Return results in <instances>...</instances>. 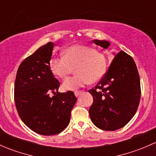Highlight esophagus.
<instances>
[{
    "mask_svg": "<svg viewBox=\"0 0 156 156\" xmlns=\"http://www.w3.org/2000/svg\"><path fill=\"white\" fill-rule=\"evenodd\" d=\"M81 91H75V97H78V96L80 95V94H81Z\"/></svg>",
    "mask_w": 156,
    "mask_h": 156,
    "instance_id": "obj_1",
    "label": "esophagus"
}]
</instances>
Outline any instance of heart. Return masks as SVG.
I'll return each instance as SVG.
<instances>
[{
  "instance_id": "1",
  "label": "heart",
  "mask_w": 156,
  "mask_h": 156,
  "mask_svg": "<svg viewBox=\"0 0 156 156\" xmlns=\"http://www.w3.org/2000/svg\"><path fill=\"white\" fill-rule=\"evenodd\" d=\"M50 67L52 72L61 79H66L76 67L77 75L62 84L66 90H76L90 81L96 83L104 77L107 71V59L95 48L73 45L66 49L64 56L52 58Z\"/></svg>"
}]
</instances>
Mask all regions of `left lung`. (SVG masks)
<instances>
[{"instance_id":"8db88e82","label":"left lung","mask_w":156,"mask_h":156,"mask_svg":"<svg viewBox=\"0 0 156 156\" xmlns=\"http://www.w3.org/2000/svg\"><path fill=\"white\" fill-rule=\"evenodd\" d=\"M93 42L105 49L109 46L105 41ZM88 92L94 98L89 114L96 126L109 131L125 126L136 113L141 95L139 73L133 58L122 50L119 52L104 77Z\"/></svg>"}]
</instances>
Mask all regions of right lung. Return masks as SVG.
I'll return each mask as SVG.
<instances>
[{
  "label": "right lung",
  "instance_id": "right-lung-1",
  "mask_svg": "<svg viewBox=\"0 0 156 156\" xmlns=\"http://www.w3.org/2000/svg\"><path fill=\"white\" fill-rule=\"evenodd\" d=\"M54 46L48 42L26 58L19 66L14 84L20 119L33 131L45 136L57 134L68 126L77 101L72 91L58 92L60 83L50 67Z\"/></svg>",
  "mask_w": 156,
  "mask_h": 156
}]
</instances>
